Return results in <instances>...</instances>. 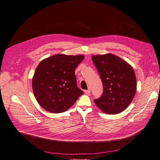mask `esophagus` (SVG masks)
I'll return each mask as SVG.
<instances>
[{"instance_id": "34e87169", "label": "esophagus", "mask_w": 160, "mask_h": 160, "mask_svg": "<svg viewBox=\"0 0 160 160\" xmlns=\"http://www.w3.org/2000/svg\"><path fill=\"white\" fill-rule=\"evenodd\" d=\"M84 92H85V93H86L87 95H89L91 94V91L89 90V89H88V90H85V91H84Z\"/></svg>"}]
</instances>
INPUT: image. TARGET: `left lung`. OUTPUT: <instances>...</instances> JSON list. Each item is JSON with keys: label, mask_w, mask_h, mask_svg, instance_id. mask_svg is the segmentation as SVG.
<instances>
[{"label": "left lung", "mask_w": 160, "mask_h": 160, "mask_svg": "<svg viewBox=\"0 0 160 160\" xmlns=\"http://www.w3.org/2000/svg\"><path fill=\"white\" fill-rule=\"evenodd\" d=\"M92 61L101 78L103 92L94 102L102 112H121L130 104L136 91V78L132 67L112 54L95 55Z\"/></svg>", "instance_id": "obj_1"}]
</instances>
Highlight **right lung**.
Segmentation results:
<instances>
[{
	"label": "right lung",
	"mask_w": 160,
	"mask_h": 160,
	"mask_svg": "<svg viewBox=\"0 0 160 160\" xmlns=\"http://www.w3.org/2000/svg\"><path fill=\"white\" fill-rule=\"evenodd\" d=\"M84 55L55 54L37 67L32 80L33 93L39 104L52 113H61L73 106L83 91L77 87L75 69Z\"/></svg>",
	"instance_id": "1"
}]
</instances>
